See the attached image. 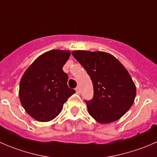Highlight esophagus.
Segmentation results:
<instances>
[{
    "label": "esophagus",
    "mask_w": 157,
    "mask_h": 157,
    "mask_svg": "<svg viewBox=\"0 0 157 157\" xmlns=\"http://www.w3.org/2000/svg\"><path fill=\"white\" fill-rule=\"evenodd\" d=\"M76 92H77V94H80V86H77V87H76Z\"/></svg>",
    "instance_id": "1"
}]
</instances>
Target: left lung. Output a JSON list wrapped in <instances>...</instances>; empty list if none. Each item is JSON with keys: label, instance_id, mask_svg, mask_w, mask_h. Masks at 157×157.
<instances>
[{"label": "left lung", "instance_id": "obj_1", "mask_svg": "<svg viewBox=\"0 0 157 157\" xmlns=\"http://www.w3.org/2000/svg\"><path fill=\"white\" fill-rule=\"evenodd\" d=\"M93 86V97L85 100L89 114L102 124L119 119L131 107L136 87L125 67L113 55L102 52L74 51Z\"/></svg>", "mask_w": 157, "mask_h": 157}]
</instances>
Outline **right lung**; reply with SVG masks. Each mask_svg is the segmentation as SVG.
Here are the masks:
<instances>
[{
	"label": "right lung",
	"instance_id": "obj_1",
	"mask_svg": "<svg viewBox=\"0 0 157 157\" xmlns=\"http://www.w3.org/2000/svg\"><path fill=\"white\" fill-rule=\"evenodd\" d=\"M70 55L69 51H49L36 59L20 80V102L26 112L37 121L54 119L75 93L67 86L68 76L62 69Z\"/></svg>",
	"mask_w": 157,
	"mask_h": 157
}]
</instances>
